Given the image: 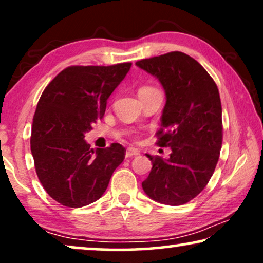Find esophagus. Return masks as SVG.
Segmentation results:
<instances>
[{
    "label": "esophagus",
    "instance_id": "34e87169",
    "mask_svg": "<svg viewBox=\"0 0 263 263\" xmlns=\"http://www.w3.org/2000/svg\"><path fill=\"white\" fill-rule=\"evenodd\" d=\"M140 154V149L139 148H134V147H129L127 148V152H125V157L127 158H132L134 156H139Z\"/></svg>",
    "mask_w": 263,
    "mask_h": 263
}]
</instances>
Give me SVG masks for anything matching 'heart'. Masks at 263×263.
<instances>
[{"label":"heart","mask_w":263,"mask_h":263,"mask_svg":"<svg viewBox=\"0 0 263 263\" xmlns=\"http://www.w3.org/2000/svg\"><path fill=\"white\" fill-rule=\"evenodd\" d=\"M147 88H149V87H143V88L140 89V91H143V89H147Z\"/></svg>","instance_id":"1"}]
</instances>
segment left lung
<instances>
[{"label": "left lung", "instance_id": "1", "mask_svg": "<svg viewBox=\"0 0 263 263\" xmlns=\"http://www.w3.org/2000/svg\"><path fill=\"white\" fill-rule=\"evenodd\" d=\"M136 66L165 89L157 145L171 148L167 159L146 154L153 166L142 189L157 202L184 204L204 189L219 160L222 121L218 87L196 60L181 51L138 61Z\"/></svg>", "mask_w": 263, "mask_h": 263}]
</instances>
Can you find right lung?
I'll return each mask as SVG.
<instances>
[{"mask_svg":"<svg viewBox=\"0 0 263 263\" xmlns=\"http://www.w3.org/2000/svg\"><path fill=\"white\" fill-rule=\"evenodd\" d=\"M132 63L71 66L46 86L35 109L31 152L43 188L66 207L87 206L102 197L124 159L120 143L93 149L85 133L103 118L106 100Z\"/></svg>","mask_w":263,"mask_h":263,"instance_id":"add662e5","label":"right lung"}]
</instances>
